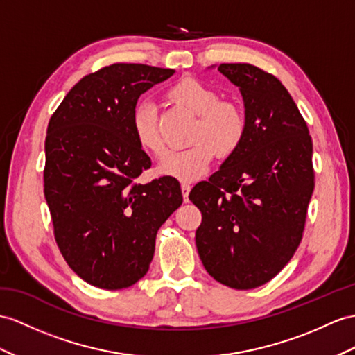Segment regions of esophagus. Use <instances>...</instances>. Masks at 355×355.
<instances>
[{
    "instance_id": "34e87169",
    "label": "esophagus",
    "mask_w": 355,
    "mask_h": 355,
    "mask_svg": "<svg viewBox=\"0 0 355 355\" xmlns=\"http://www.w3.org/2000/svg\"><path fill=\"white\" fill-rule=\"evenodd\" d=\"M180 189H182L184 200L188 202V196H189V191H191V185L187 184V182H182V184H180Z\"/></svg>"
}]
</instances>
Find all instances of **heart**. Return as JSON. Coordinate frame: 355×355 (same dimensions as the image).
Here are the masks:
<instances>
[{"mask_svg": "<svg viewBox=\"0 0 355 355\" xmlns=\"http://www.w3.org/2000/svg\"><path fill=\"white\" fill-rule=\"evenodd\" d=\"M167 96L196 116L189 132L193 144L171 149L159 161V175L191 182L209 170L215 158H227L243 144L247 119L236 102L220 99L218 93L196 78H184L173 84ZM131 129L141 149L159 155L164 141L159 134L157 108L152 102L137 103L131 112Z\"/></svg>", "mask_w": 355, "mask_h": 355, "instance_id": "obj_1", "label": "heart"}]
</instances>
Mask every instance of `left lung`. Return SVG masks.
<instances>
[{"label": "left lung", "mask_w": 355, "mask_h": 355, "mask_svg": "<svg viewBox=\"0 0 355 355\" xmlns=\"http://www.w3.org/2000/svg\"><path fill=\"white\" fill-rule=\"evenodd\" d=\"M218 71L239 87L247 132L191 200L202 212L196 245L212 277L247 291L277 275L298 248L315 188L313 144L289 92L248 63Z\"/></svg>", "instance_id": "obj_1"}]
</instances>
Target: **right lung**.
Returning <instances> with one entry per match:
<instances>
[{"instance_id":"1","label":"right lung","mask_w":355,"mask_h":355,"mask_svg":"<svg viewBox=\"0 0 355 355\" xmlns=\"http://www.w3.org/2000/svg\"><path fill=\"white\" fill-rule=\"evenodd\" d=\"M175 71L116 63L85 75L51 117L43 191L64 261L93 286H132L155 253L158 229L182 205L175 178L135 184L150 158L131 112L138 98Z\"/></svg>"}]
</instances>
